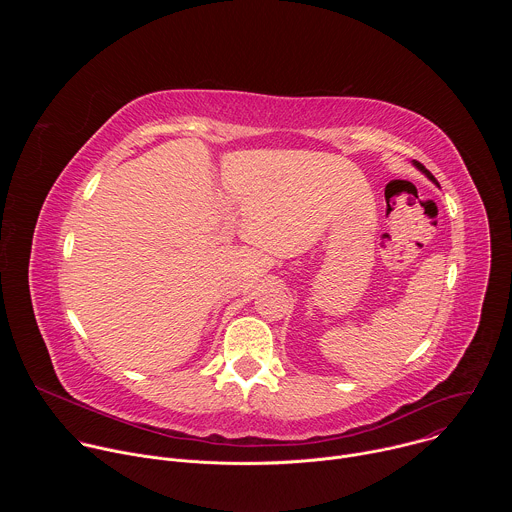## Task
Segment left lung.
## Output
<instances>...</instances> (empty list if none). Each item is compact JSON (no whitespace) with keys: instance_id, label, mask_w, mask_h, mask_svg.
Segmentation results:
<instances>
[{"instance_id":"obj_1","label":"left lung","mask_w":512,"mask_h":512,"mask_svg":"<svg viewBox=\"0 0 512 512\" xmlns=\"http://www.w3.org/2000/svg\"><path fill=\"white\" fill-rule=\"evenodd\" d=\"M413 164H415V168H417V170H421V172H423V174H425V176H427L431 182H435V178L431 176V172H429V170H427L423 164H419V162H415V160H413ZM435 184H437V182H435Z\"/></svg>"}]
</instances>
